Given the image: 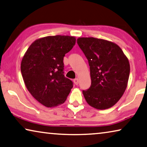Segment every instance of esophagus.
Segmentation results:
<instances>
[{"label": "esophagus", "mask_w": 147, "mask_h": 147, "mask_svg": "<svg viewBox=\"0 0 147 147\" xmlns=\"http://www.w3.org/2000/svg\"><path fill=\"white\" fill-rule=\"evenodd\" d=\"M74 83L76 85H78V83H79V79H78V78H75V79H74Z\"/></svg>", "instance_id": "esophagus-1"}]
</instances>
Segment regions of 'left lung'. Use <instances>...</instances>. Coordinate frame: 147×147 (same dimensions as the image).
I'll list each match as a JSON object with an SVG mask.
<instances>
[{
	"label": "left lung",
	"instance_id": "obj_1",
	"mask_svg": "<svg viewBox=\"0 0 147 147\" xmlns=\"http://www.w3.org/2000/svg\"><path fill=\"white\" fill-rule=\"evenodd\" d=\"M77 43L88 61L91 86L82 93L90 106L108 109L119 101L127 86L130 65L116 43L95 38H79Z\"/></svg>",
	"mask_w": 147,
	"mask_h": 147
}]
</instances>
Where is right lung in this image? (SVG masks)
I'll return each instance as SVG.
<instances>
[{"label": "right lung", "instance_id": "right-lung-1", "mask_svg": "<svg viewBox=\"0 0 147 147\" xmlns=\"http://www.w3.org/2000/svg\"><path fill=\"white\" fill-rule=\"evenodd\" d=\"M73 36H47L34 41L21 62V73L28 90L47 108L66 100L73 82L63 74V57L75 45Z\"/></svg>", "mask_w": 147, "mask_h": 147}]
</instances>
